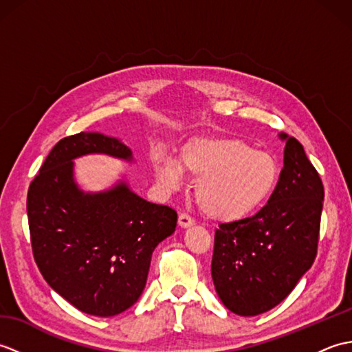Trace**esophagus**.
Listing matches in <instances>:
<instances>
[{"mask_svg":"<svg viewBox=\"0 0 352 352\" xmlns=\"http://www.w3.org/2000/svg\"><path fill=\"white\" fill-rule=\"evenodd\" d=\"M193 223H195V221H193L189 214L182 213L180 216H178V226H180L182 228H189L193 226Z\"/></svg>","mask_w":352,"mask_h":352,"instance_id":"1","label":"esophagus"}]
</instances>
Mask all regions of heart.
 I'll list each match as a JSON object with an SVG mask.
<instances>
[{"label":"heart","mask_w":352,"mask_h":352,"mask_svg":"<svg viewBox=\"0 0 352 352\" xmlns=\"http://www.w3.org/2000/svg\"><path fill=\"white\" fill-rule=\"evenodd\" d=\"M151 166L162 188L175 190L186 172L198 178L197 203L208 218L233 222L252 214L271 198L280 178L271 154L234 138H193L182 159L160 146L151 151Z\"/></svg>","instance_id":"obj_1"}]
</instances>
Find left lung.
I'll use <instances>...</instances> for the list:
<instances>
[{
    "instance_id": "1",
    "label": "left lung",
    "mask_w": 352,
    "mask_h": 352,
    "mask_svg": "<svg viewBox=\"0 0 352 352\" xmlns=\"http://www.w3.org/2000/svg\"><path fill=\"white\" fill-rule=\"evenodd\" d=\"M278 138L284 164L267 204L214 233L216 294L239 316L261 315L286 300L316 257L324 186L300 142Z\"/></svg>"
}]
</instances>
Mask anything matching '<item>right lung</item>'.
Masks as SVG:
<instances>
[{
  "label": "right lung",
  "mask_w": 352,
  "mask_h": 352,
  "mask_svg": "<svg viewBox=\"0 0 352 352\" xmlns=\"http://www.w3.org/2000/svg\"><path fill=\"white\" fill-rule=\"evenodd\" d=\"M91 154L134 163L118 138L96 131L65 138L30 184L27 213L45 281L80 311L109 318L139 300L153 251L175 231L177 213L139 197L125 174L109 189H81L74 160Z\"/></svg>",
  "instance_id": "obj_1"
}]
</instances>
